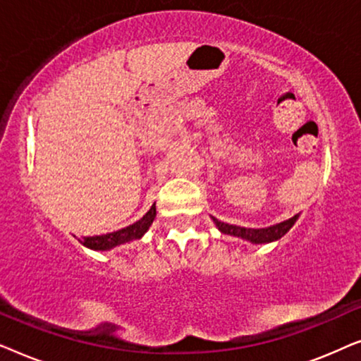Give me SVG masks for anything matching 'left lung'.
<instances>
[{"instance_id": "8db88e82", "label": "left lung", "mask_w": 361, "mask_h": 361, "mask_svg": "<svg viewBox=\"0 0 361 361\" xmlns=\"http://www.w3.org/2000/svg\"><path fill=\"white\" fill-rule=\"evenodd\" d=\"M299 219V214L294 215L293 219L281 221V224L266 226V228H245V226H238V225H230V224H224V221L216 220L215 216H212L214 224L216 225L221 233L225 235H231V236H238V238H243L246 241L253 245H261V243H271V241H276L288 233V231L293 228V225L295 224V220Z\"/></svg>"}]
</instances>
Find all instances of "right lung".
Instances as JSON below:
<instances>
[{"mask_svg":"<svg viewBox=\"0 0 361 361\" xmlns=\"http://www.w3.org/2000/svg\"><path fill=\"white\" fill-rule=\"evenodd\" d=\"M156 219V204H152V207L147 210V214L140 219L135 224L130 226H125V228L118 230V231H111V233L106 235H97V236H83L80 238V243L83 246L90 250H97V251H106L115 248L118 245L128 243V241L133 240H140L142 235L149 230V226L152 221Z\"/></svg>","mask_w":361,"mask_h":361,"instance_id":"right-lung-1","label":"right lung"}]
</instances>
